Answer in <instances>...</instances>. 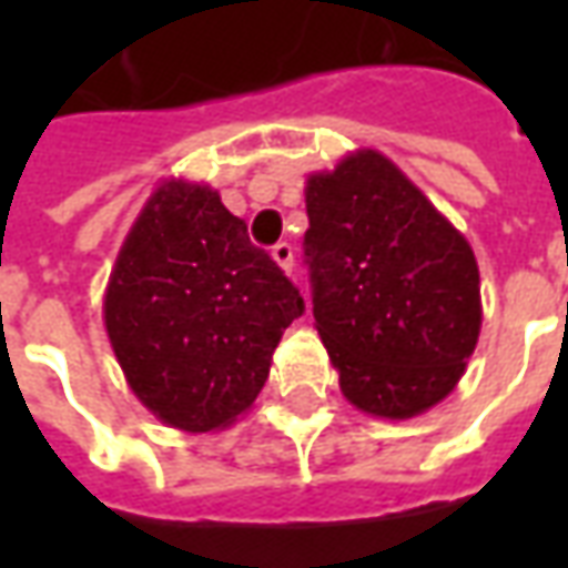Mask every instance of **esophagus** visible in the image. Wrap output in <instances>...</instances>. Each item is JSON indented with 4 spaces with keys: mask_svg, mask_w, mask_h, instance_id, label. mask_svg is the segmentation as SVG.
<instances>
[{
    "mask_svg": "<svg viewBox=\"0 0 568 568\" xmlns=\"http://www.w3.org/2000/svg\"><path fill=\"white\" fill-rule=\"evenodd\" d=\"M271 255L285 273H292V267H295V248H292V243H276Z\"/></svg>",
    "mask_w": 568,
    "mask_h": 568,
    "instance_id": "1",
    "label": "esophagus"
}]
</instances>
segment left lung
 Listing matches in <instances>:
<instances>
[{"label": "left lung", "instance_id": "1", "mask_svg": "<svg viewBox=\"0 0 568 568\" xmlns=\"http://www.w3.org/2000/svg\"><path fill=\"white\" fill-rule=\"evenodd\" d=\"M304 264L341 393L371 417H417L453 393L480 334L475 252L381 151L307 179Z\"/></svg>", "mask_w": 568, "mask_h": 568}]
</instances>
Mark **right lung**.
<instances>
[{
    "label": "right lung",
    "instance_id": "obj_1",
    "mask_svg": "<svg viewBox=\"0 0 568 568\" xmlns=\"http://www.w3.org/2000/svg\"><path fill=\"white\" fill-rule=\"evenodd\" d=\"M103 313L142 405L166 426L212 432L258 398L304 297L212 187L170 179L118 252Z\"/></svg>",
    "mask_w": 568,
    "mask_h": 568
}]
</instances>
